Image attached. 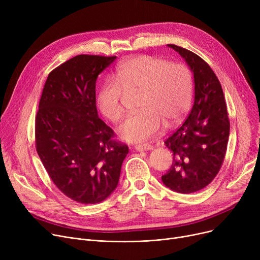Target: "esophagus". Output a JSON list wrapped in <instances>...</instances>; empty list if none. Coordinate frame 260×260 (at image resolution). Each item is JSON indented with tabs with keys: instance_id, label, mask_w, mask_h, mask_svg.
<instances>
[{
	"instance_id": "34e87169",
	"label": "esophagus",
	"mask_w": 260,
	"mask_h": 260,
	"mask_svg": "<svg viewBox=\"0 0 260 260\" xmlns=\"http://www.w3.org/2000/svg\"><path fill=\"white\" fill-rule=\"evenodd\" d=\"M135 149L137 152H142V151H151L153 149L152 145H148V144H138L135 146Z\"/></svg>"
}]
</instances>
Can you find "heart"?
<instances>
[{"instance_id":"b5f03b06","label":"heart","mask_w":260,"mask_h":260,"mask_svg":"<svg viewBox=\"0 0 260 260\" xmlns=\"http://www.w3.org/2000/svg\"><path fill=\"white\" fill-rule=\"evenodd\" d=\"M137 91L140 112L128 116L118 128L120 138L127 142L149 139L163 123L167 127L178 124L192 102L193 77L180 63L146 54L129 58L118 66L115 79L107 80L100 88V113L111 122H118L124 114L122 99L125 92Z\"/></svg>"}]
</instances>
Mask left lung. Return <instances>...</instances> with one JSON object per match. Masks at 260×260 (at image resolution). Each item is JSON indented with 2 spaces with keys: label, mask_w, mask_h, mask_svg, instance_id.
Listing matches in <instances>:
<instances>
[{
  "label": "left lung",
  "mask_w": 260,
  "mask_h": 260,
  "mask_svg": "<svg viewBox=\"0 0 260 260\" xmlns=\"http://www.w3.org/2000/svg\"><path fill=\"white\" fill-rule=\"evenodd\" d=\"M185 60L194 74L195 98L183 124L166 140L173 152L170 171L162 182L174 192L195 193L210 184L225 156L230 121L220 82L209 64L196 53L168 44Z\"/></svg>",
  "instance_id": "8db88e82"
}]
</instances>
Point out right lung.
Listing matches in <instances>:
<instances>
[{"label":"right lung","mask_w":260,"mask_h":260,"mask_svg":"<svg viewBox=\"0 0 260 260\" xmlns=\"http://www.w3.org/2000/svg\"><path fill=\"white\" fill-rule=\"evenodd\" d=\"M117 57L79 54L48 75L36 117V148L52 182L79 203L116 189L128 147L99 118L95 81Z\"/></svg>","instance_id":"obj_1"}]
</instances>
